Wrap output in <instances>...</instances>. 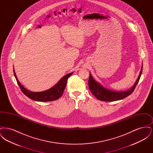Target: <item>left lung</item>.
I'll return each mask as SVG.
<instances>
[{"label":"left lung","instance_id":"left-lung-1","mask_svg":"<svg viewBox=\"0 0 153 153\" xmlns=\"http://www.w3.org/2000/svg\"><path fill=\"white\" fill-rule=\"evenodd\" d=\"M143 65L139 74L138 77L135 84L132 87L125 91H113L104 87L100 83L97 82L91 76L90 73L89 80H88V86L89 90L92 93V94L99 100L104 102H114L119 100L123 99L128 96L131 95L134 91L138 83L140 77L142 73Z\"/></svg>","mask_w":153,"mask_h":153}]
</instances>
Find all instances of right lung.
<instances>
[{"label": "right lung", "mask_w": 153, "mask_h": 153, "mask_svg": "<svg viewBox=\"0 0 153 153\" xmlns=\"http://www.w3.org/2000/svg\"><path fill=\"white\" fill-rule=\"evenodd\" d=\"M73 73V72H72V73H69L65 75V76H64L54 86H53V87L48 90L42 91V92H34L27 90V89L24 87L22 84H21L19 80H18V78L16 76V74L14 70L15 77L22 92L33 100L42 102H51V101L57 100L59 99L63 94V92L65 90L66 85L67 83L68 79L72 75V74Z\"/></svg>", "instance_id": "right-lung-1"}]
</instances>
